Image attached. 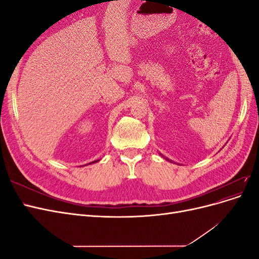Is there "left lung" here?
<instances>
[{
    "mask_svg": "<svg viewBox=\"0 0 259 259\" xmlns=\"http://www.w3.org/2000/svg\"><path fill=\"white\" fill-rule=\"evenodd\" d=\"M160 154H161V153H160ZM161 155H162V154H161ZM162 156H163V155H162ZM163 158H164V159H165V160H167V161H169V162H170V163H173V161H170V160H169V159H167V158H165V156H163Z\"/></svg>",
    "mask_w": 259,
    "mask_h": 259,
    "instance_id": "1",
    "label": "left lung"
}]
</instances>
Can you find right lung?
Returning a JSON list of instances; mask_svg holds the SVG:
<instances>
[{
    "label": "right lung",
    "mask_w": 259,
    "mask_h": 259,
    "mask_svg": "<svg viewBox=\"0 0 259 259\" xmlns=\"http://www.w3.org/2000/svg\"><path fill=\"white\" fill-rule=\"evenodd\" d=\"M98 161H99V160H96V161H93V162H91L90 164H93V163H96V162H98Z\"/></svg>",
    "instance_id": "obj_1"
}]
</instances>
